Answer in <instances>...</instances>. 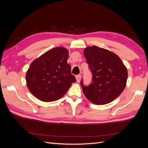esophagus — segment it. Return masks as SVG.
I'll return each instance as SVG.
<instances>
[{"label": "esophagus", "mask_w": 148, "mask_h": 148, "mask_svg": "<svg viewBox=\"0 0 148 148\" xmlns=\"http://www.w3.org/2000/svg\"><path fill=\"white\" fill-rule=\"evenodd\" d=\"M81 78H82V75H78L76 76V79H77V82L78 83H79L80 82Z\"/></svg>", "instance_id": "34e87169"}]
</instances>
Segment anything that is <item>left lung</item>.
Instances as JSON below:
<instances>
[{"label":"left lung","instance_id":"left-lung-1","mask_svg":"<svg viewBox=\"0 0 148 148\" xmlns=\"http://www.w3.org/2000/svg\"><path fill=\"white\" fill-rule=\"evenodd\" d=\"M92 78L89 86L81 85L87 99L96 105L108 104L119 97L126 86L128 71L120 58L114 52L97 46L84 49Z\"/></svg>","mask_w":148,"mask_h":148}]
</instances>
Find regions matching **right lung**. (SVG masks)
Segmentation results:
<instances>
[{
	"label": "right lung",
	"instance_id": "1",
	"mask_svg": "<svg viewBox=\"0 0 148 148\" xmlns=\"http://www.w3.org/2000/svg\"><path fill=\"white\" fill-rule=\"evenodd\" d=\"M69 51L57 47L47 51L31 64L26 74L29 91L38 99L52 102L59 99L71 84L77 82L67 63Z\"/></svg>",
	"mask_w": 148,
	"mask_h": 148
}]
</instances>
